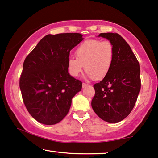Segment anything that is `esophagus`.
<instances>
[{"label": "esophagus", "mask_w": 158, "mask_h": 158, "mask_svg": "<svg viewBox=\"0 0 158 158\" xmlns=\"http://www.w3.org/2000/svg\"><path fill=\"white\" fill-rule=\"evenodd\" d=\"M88 86H89V84H86V83L82 84V87H83V88H85V87H86Z\"/></svg>", "instance_id": "34e87169"}]
</instances>
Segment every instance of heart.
Wrapping results in <instances>:
<instances>
[{
    "label": "heart",
    "mask_w": 158,
    "mask_h": 158,
    "mask_svg": "<svg viewBox=\"0 0 158 158\" xmlns=\"http://www.w3.org/2000/svg\"><path fill=\"white\" fill-rule=\"evenodd\" d=\"M114 47L110 41L88 39L77 47L76 58H69L67 67L72 77H79L84 66L87 77L99 80L110 71L114 60Z\"/></svg>",
    "instance_id": "b5f03b06"
}]
</instances>
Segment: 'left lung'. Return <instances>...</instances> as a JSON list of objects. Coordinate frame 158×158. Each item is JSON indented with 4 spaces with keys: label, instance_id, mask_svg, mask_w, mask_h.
<instances>
[{
    "label": "left lung",
    "instance_id": "obj_1",
    "mask_svg": "<svg viewBox=\"0 0 158 158\" xmlns=\"http://www.w3.org/2000/svg\"><path fill=\"white\" fill-rule=\"evenodd\" d=\"M114 47V60L110 71L95 84L91 101L94 111L110 123L119 122L133 110L141 90L140 64L127 41L117 33H101Z\"/></svg>",
    "mask_w": 158,
    "mask_h": 158
}]
</instances>
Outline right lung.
<instances>
[{"mask_svg":"<svg viewBox=\"0 0 158 158\" xmlns=\"http://www.w3.org/2000/svg\"><path fill=\"white\" fill-rule=\"evenodd\" d=\"M83 38L79 33L48 34L26 57L19 79L24 106L40 123L52 125L64 119L82 82L68 73L69 52Z\"/></svg>","mask_w":158,"mask_h":158,"instance_id":"add662e5","label":"right lung"}]
</instances>
